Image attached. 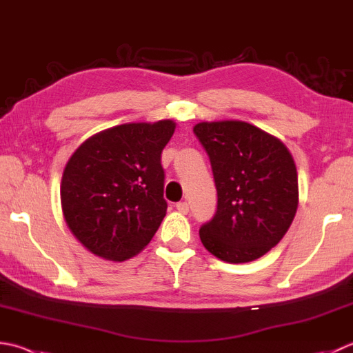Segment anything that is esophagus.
Returning a JSON list of instances; mask_svg holds the SVG:
<instances>
[{
  "instance_id": "34e87169",
  "label": "esophagus",
  "mask_w": 353,
  "mask_h": 353,
  "mask_svg": "<svg viewBox=\"0 0 353 353\" xmlns=\"http://www.w3.org/2000/svg\"><path fill=\"white\" fill-rule=\"evenodd\" d=\"M176 208H177L179 212L186 214V212L190 211V203H188V202H179V203L176 205Z\"/></svg>"
}]
</instances>
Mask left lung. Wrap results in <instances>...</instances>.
<instances>
[{
  "label": "left lung",
  "mask_w": 353,
  "mask_h": 353,
  "mask_svg": "<svg viewBox=\"0 0 353 353\" xmlns=\"http://www.w3.org/2000/svg\"><path fill=\"white\" fill-rule=\"evenodd\" d=\"M194 134L210 156L217 190V211L200 228V240L228 263L260 259L288 232L299 206L291 153L241 121L200 122Z\"/></svg>",
  "instance_id": "8db88e82"
}]
</instances>
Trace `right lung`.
<instances>
[{
    "mask_svg": "<svg viewBox=\"0 0 353 353\" xmlns=\"http://www.w3.org/2000/svg\"><path fill=\"white\" fill-rule=\"evenodd\" d=\"M172 121L103 130L68 159L61 182L67 226L88 251L123 261L141 252L167 214L161 154Z\"/></svg>",
    "mask_w": 353,
    "mask_h": 353,
    "instance_id": "add662e5",
    "label": "right lung"
}]
</instances>
